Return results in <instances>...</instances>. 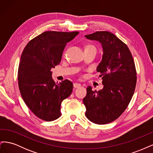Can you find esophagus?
Masks as SVG:
<instances>
[{"label": "esophagus", "mask_w": 153, "mask_h": 153, "mask_svg": "<svg viewBox=\"0 0 153 153\" xmlns=\"http://www.w3.org/2000/svg\"><path fill=\"white\" fill-rule=\"evenodd\" d=\"M73 87L75 88H79L81 87V84H79V83H74Z\"/></svg>", "instance_id": "obj_1"}]
</instances>
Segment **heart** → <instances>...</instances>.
Wrapping results in <instances>:
<instances>
[{
	"mask_svg": "<svg viewBox=\"0 0 153 153\" xmlns=\"http://www.w3.org/2000/svg\"><path fill=\"white\" fill-rule=\"evenodd\" d=\"M87 47H93V46H92V45H89V46H87V47H86V48Z\"/></svg>",
	"mask_w": 153,
	"mask_h": 153,
	"instance_id": "heart-1",
	"label": "heart"
}]
</instances>
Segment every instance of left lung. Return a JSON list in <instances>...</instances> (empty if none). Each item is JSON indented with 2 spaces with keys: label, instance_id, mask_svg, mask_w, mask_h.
I'll list each match as a JSON object with an SVG mask.
<instances>
[{
  "label": "left lung",
  "instance_id": "1",
  "mask_svg": "<svg viewBox=\"0 0 153 153\" xmlns=\"http://www.w3.org/2000/svg\"><path fill=\"white\" fill-rule=\"evenodd\" d=\"M85 37L102 47V59L96 71L103 85L99 91L87 87L83 100L85 116L95 124H107L123 114L132 98L137 83L135 62L127 45L111 32L98 31Z\"/></svg>",
  "mask_w": 153,
  "mask_h": 153
}]
</instances>
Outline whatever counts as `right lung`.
Segmentation results:
<instances>
[{"mask_svg": "<svg viewBox=\"0 0 153 153\" xmlns=\"http://www.w3.org/2000/svg\"><path fill=\"white\" fill-rule=\"evenodd\" d=\"M78 34L44 32L30 40L22 53L18 73L20 94L32 112L44 121L61 116L62 101L72 92V82L55 83L51 69L60 63L66 44Z\"/></svg>", "mask_w": 153, "mask_h": 153, "instance_id": "right-lung-1", "label": "right lung"}]
</instances>
